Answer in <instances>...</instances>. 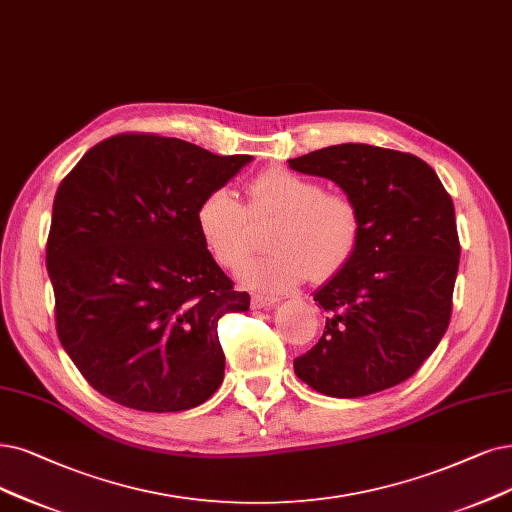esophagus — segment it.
Masks as SVG:
<instances>
[{"instance_id": "esophagus-1", "label": "esophagus", "mask_w": 512, "mask_h": 512, "mask_svg": "<svg viewBox=\"0 0 512 512\" xmlns=\"http://www.w3.org/2000/svg\"><path fill=\"white\" fill-rule=\"evenodd\" d=\"M277 302H279L277 296H264V294H254L252 296L254 309H271V306H275Z\"/></svg>"}]
</instances>
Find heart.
<instances>
[{
	"mask_svg": "<svg viewBox=\"0 0 512 512\" xmlns=\"http://www.w3.org/2000/svg\"><path fill=\"white\" fill-rule=\"evenodd\" d=\"M248 206L229 189H216L201 199L197 229L214 258L235 269L250 254V219L275 224L269 233L271 254L245 262L239 281L260 292H288L306 277L321 281L336 275L357 250L361 212L340 193H325L315 178L285 168H269L245 187Z\"/></svg>",
	"mask_w": 512,
	"mask_h": 512,
	"instance_id": "1",
	"label": "heart"
}]
</instances>
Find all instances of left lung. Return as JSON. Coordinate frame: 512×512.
Wrapping results in <instances>:
<instances>
[{"label":"left lung","mask_w":512,"mask_h":512,"mask_svg":"<svg viewBox=\"0 0 512 512\" xmlns=\"http://www.w3.org/2000/svg\"><path fill=\"white\" fill-rule=\"evenodd\" d=\"M361 212L353 258L313 294L325 330L294 372L317 393L357 399L401 384L441 342L460 262L454 201L416 155L361 142L288 159Z\"/></svg>","instance_id":"8db88e82"}]
</instances>
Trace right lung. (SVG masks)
Masks as SVG:
<instances>
[{
    "mask_svg": "<svg viewBox=\"0 0 512 512\" xmlns=\"http://www.w3.org/2000/svg\"><path fill=\"white\" fill-rule=\"evenodd\" d=\"M252 159L117 134L60 182L46 248L56 332L100 395L161 414L222 384L218 319L248 311L250 296L208 252L197 208Z\"/></svg>",
    "mask_w": 512,
    "mask_h": 512,
    "instance_id": "obj_1",
    "label": "right lung"
}]
</instances>
